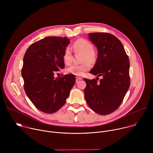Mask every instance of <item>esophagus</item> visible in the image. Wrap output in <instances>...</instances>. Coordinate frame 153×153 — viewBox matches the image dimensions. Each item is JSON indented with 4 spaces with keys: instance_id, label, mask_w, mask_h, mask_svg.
<instances>
[{
    "instance_id": "34e87169",
    "label": "esophagus",
    "mask_w": 153,
    "mask_h": 153,
    "mask_svg": "<svg viewBox=\"0 0 153 153\" xmlns=\"http://www.w3.org/2000/svg\"><path fill=\"white\" fill-rule=\"evenodd\" d=\"M82 77H79V76H77V77H76V82H78V80H82Z\"/></svg>"
}]
</instances>
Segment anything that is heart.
Wrapping results in <instances>:
<instances>
[{"instance_id":"b5f03b06","label":"heart","mask_w":153,"mask_h":153,"mask_svg":"<svg viewBox=\"0 0 153 153\" xmlns=\"http://www.w3.org/2000/svg\"><path fill=\"white\" fill-rule=\"evenodd\" d=\"M73 48L76 53H82V61L83 62L80 65H73L67 68V71L70 74L76 76H83L85 72L88 71L90 68V62L93 63L96 62V53L93 48L92 43L85 39L80 38L76 40L73 45ZM62 59L64 63L67 65L71 63L73 60V54L70 47L65 49Z\"/></svg>"}]
</instances>
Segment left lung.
Listing matches in <instances>:
<instances>
[{
	"label": "left lung",
	"instance_id": "1",
	"mask_svg": "<svg viewBox=\"0 0 153 153\" xmlns=\"http://www.w3.org/2000/svg\"><path fill=\"white\" fill-rule=\"evenodd\" d=\"M88 39L97 49V58L90 73L102 76L95 79H84L86 102L96 113L107 115L119 108L130 85L129 60L121 42L106 33H91Z\"/></svg>",
	"mask_w": 153,
	"mask_h": 153
}]
</instances>
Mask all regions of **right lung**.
<instances>
[{
	"label": "right lung",
	"mask_w": 153,
	"mask_h": 153,
	"mask_svg": "<svg viewBox=\"0 0 153 153\" xmlns=\"http://www.w3.org/2000/svg\"><path fill=\"white\" fill-rule=\"evenodd\" d=\"M70 40L66 37L48 36L30 45L23 59L22 76L25 91L40 111L51 114L66 102L75 84L73 74L54 77L56 71L65 68L62 56Z\"/></svg>",
	"instance_id": "right-lung-1"
}]
</instances>
